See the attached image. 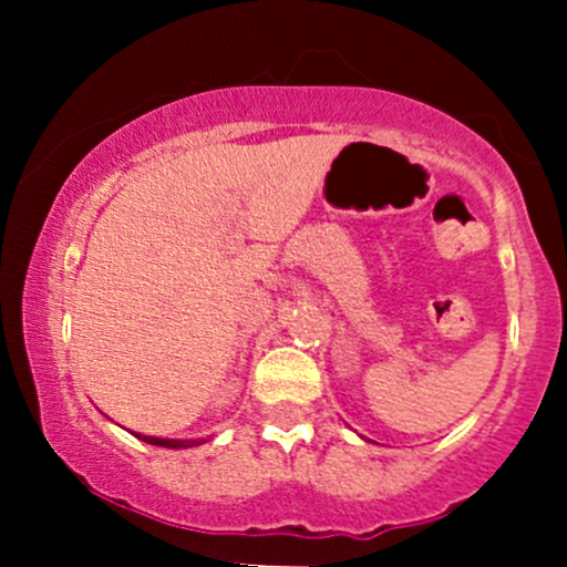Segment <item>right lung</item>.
Masks as SVG:
<instances>
[{"label":"right lung","mask_w":567,"mask_h":567,"mask_svg":"<svg viewBox=\"0 0 567 567\" xmlns=\"http://www.w3.org/2000/svg\"><path fill=\"white\" fill-rule=\"evenodd\" d=\"M135 437H141L143 442H148V445H159V447H194V445H202L205 440H162V437H146V434H135Z\"/></svg>","instance_id":"obj_1"}]
</instances>
